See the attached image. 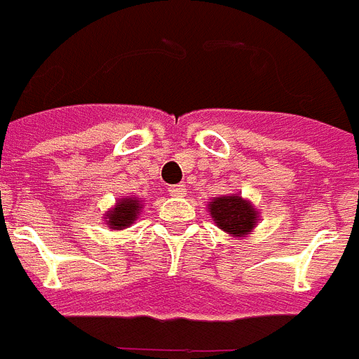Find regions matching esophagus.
<instances>
[{"label":"esophagus","mask_w":359,"mask_h":359,"mask_svg":"<svg viewBox=\"0 0 359 359\" xmlns=\"http://www.w3.org/2000/svg\"><path fill=\"white\" fill-rule=\"evenodd\" d=\"M168 191H170V195H173V197H182V195H184V188H182L180 184L170 186V188H168Z\"/></svg>","instance_id":"obj_1"}]
</instances>
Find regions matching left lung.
Here are the masks:
<instances>
[{
  "label": "left lung",
  "mask_w": 359,
  "mask_h": 359,
  "mask_svg": "<svg viewBox=\"0 0 359 359\" xmlns=\"http://www.w3.org/2000/svg\"><path fill=\"white\" fill-rule=\"evenodd\" d=\"M210 214L219 229L229 234H249L256 225V210L241 197H217L210 203Z\"/></svg>",
  "instance_id": "1"
}]
</instances>
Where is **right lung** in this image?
Wrapping results in <instances>:
<instances>
[{
    "mask_svg": "<svg viewBox=\"0 0 359 359\" xmlns=\"http://www.w3.org/2000/svg\"><path fill=\"white\" fill-rule=\"evenodd\" d=\"M140 201L136 199H125V201H119L118 205H116V208L112 210L109 214V225L110 229L114 230H121L125 229V226H129L130 223H133L134 219H136V215L140 214Z\"/></svg>",
    "mask_w": 359,
    "mask_h": 359,
    "instance_id": "obj_1",
    "label": "right lung"
}]
</instances>
